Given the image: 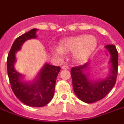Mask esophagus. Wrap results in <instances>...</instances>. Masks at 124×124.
<instances>
[{"mask_svg": "<svg viewBox=\"0 0 124 124\" xmlns=\"http://www.w3.org/2000/svg\"><path fill=\"white\" fill-rule=\"evenodd\" d=\"M61 69L62 70H68L69 69V67L68 66H63L61 67Z\"/></svg>", "mask_w": 124, "mask_h": 124, "instance_id": "esophagus-1", "label": "esophagus"}]
</instances>
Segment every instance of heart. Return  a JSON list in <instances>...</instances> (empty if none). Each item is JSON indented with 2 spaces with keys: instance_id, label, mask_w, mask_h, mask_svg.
<instances>
[{
  "instance_id": "1",
  "label": "heart",
  "mask_w": 124,
  "mask_h": 124,
  "mask_svg": "<svg viewBox=\"0 0 124 124\" xmlns=\"http://www.w3.org/2000/svg\"><path fill=\"white\" fill-rule=\"evenodd\" d=\"M97 39L92 35L81 34L64 38L59 43V47L51 48V52L57 57L62 58L64 54L72 52L73 60L81 62L87 59L95 50Z\"/></svg>"
}]
</instances>
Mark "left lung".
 Masks as SVG:
<instances>
[{
  "mask_svg": "<svg viewBox=\"0 0 124 124\" xmlns=\"http://www.w3.org/2000/svg\"><path fill=\"white\" fill-rule=\"evenodd\" d=\"M110 54L109 74L101 79L95 80L90 73L91 66L86 63L71 70V76L75 95L85 103H91L104 98L116 82L118 70V52L114 45L105 46Z\"/></svg>",
  "mask_w": 124,
  "mask_h": 124,
  "instance_id": "1",
  "label": "left lung"
}]
</instances>
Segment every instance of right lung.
<instances>
[{
	"label": "right lung",
	"instance_id": "right-lung-1",
	"mask_svg": "<svg viewBox=\"0 0 124 124\" xmlns=\"http://www.w3.org/2000/svg\"><path fill=\"white\" fill-rule=\"evenodd\" d=\"M38 29H32L18 37L15 40L7 56V73L13 92L24 104L34 107L45 106L52 100L54 93L56 78L60 66L46 63L34 79L26 80V76L15 68L16 54L21 49L26 41L36 39Z\"/></svg>",
	"mask_w": 124,
	"mask_h": 124
}]
</instances>
